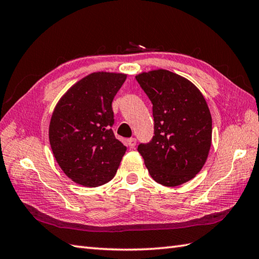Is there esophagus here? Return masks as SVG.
Here are the masks:
<instances>
[{"mask_svg": "<svg viewBox=\"0 0 259 259\" xmlns=\"http://www.w3.org/2000/svg\"><path fill=\"white\" fill-rule=\"evenodd\" d=\"M136 144H137V140L135 138H130L128 139V145L130 148H135L136 147Z\"/></svg>", "mask_w": 259, "mask_h": 259, "instance_id": "obj_1", "label": "esophagus"}]
</instances>
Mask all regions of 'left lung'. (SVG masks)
Masks as SVG:
<instances>
[{"mask_svg":"<svg viewBox=\"0 0 259 259\" xmlns=\"http://www.w3.org/2000/svg\"><path fill=\"white\" fill-rule=\"evenodd\" d=\"M152 102L155 136L138 151L152 179L176 187L191 180L205 164L212 122L200 90L188 79L164 69L136 75Z\"/></svg>","mask_w":259,"mask_h":259,"instance_id":"left-lung-1","label":"left lung"}]
</instances>
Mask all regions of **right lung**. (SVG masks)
<instances>
[{"label": "right lung", "mask_w": 259, "mask_h": 259, "mask_svg": "<svg viewBox=\"0 0 259 259\" xmlns=\"http://www.w3.org/2000/svg\"><path fill=\"white\" fill-rule=\"evenodd\" d=\"M126 74L93 72L60 98L49 125L53 156L74 183L98 187L111 180L126 147L115 139L112 101Z\"/></svg>", "instance_id": "add662e5"}]
</instances>
